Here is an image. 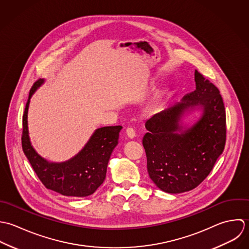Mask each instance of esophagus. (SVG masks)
<instances>
[{"instance_id": "34e87169", "label": "esophagus", "mask_w": 249, "mask_h": 249, "mask_svg": "<svg viewBox=\"0 0 249 249\" xmlns=\"http://www.w3.org/2000/svg\"><path fill=\"white\" fill-rule=\"evenodd\" d=\"M126 134H127L128 138H130V139H135V137H136V132L133 128H128L126 130Z\"/></svg>"}]
</instances>
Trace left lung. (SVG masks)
I'll use <instances>...</instances> for the list:
<instances>
[{
	"label": "left lung",
	"instance_id": "1",
	"mask_svg": "<svg viewBox=\"0 0 249 249\" xmlns=\"http://www.w3.org/2000/svg\"><path fill=\"white\" fill-rule=\"evenodd\" d=\"M194 92L145 122L148 174L167 194L196 188L225 146L226 115L219 90L196 70Z\"/></svg>",
	"mask_w": 249,
	"mask_h": 249
}]
</instances>
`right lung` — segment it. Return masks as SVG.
I'll return each mask as SVG.
<instances>
[{
	"label": "right lung",
	"mask_w": 249,
	"mask_h": 249,
	"mask_svg": "<svg viewBox=\"0 0 249 249\" xmlns=\"http://www.w3.org/2000/svg\"><path fill=\"white\" fill-rule=\"evenodd\" d=\"M45 79L35 83L23 115V151L43 185L64 196L86 197L91 196L106 179L107 167L115 146L118 144L121 126H107L96 129L85 146L74 157L64 161H51L40 156L32 144L28 112L35 92Z\"/></svg>",
	"instance_id": "right-lung-1"
}]
</instances>
